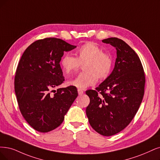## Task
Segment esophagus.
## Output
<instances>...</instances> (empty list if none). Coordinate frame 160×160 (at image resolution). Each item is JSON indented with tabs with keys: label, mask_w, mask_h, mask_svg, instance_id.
<instances>
[{
	"label": "esophagus",
	"mask_w": 160,
	"mask_h": 160,
	"mask_svg": "<svg viewBox=\"0 0 160 160\" xmlns=\"http://www.w3.org/2000/svg\"><path fill=\"white\" fill-rule=\"evenodd\" d=\"M78 95H80V96H82V94L84 93V92L82 91V90H80V89H78Z\"/></svg>",
	"instance_id": "obj_1"
}]
</instances>
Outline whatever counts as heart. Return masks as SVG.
Masks as SVG:
<instances>
[{
    "label": "heart",
    "mask_w": 160,
    "mask_h": 160,
    "mask_svg": "<svg viewBox=\"0 0 160 160\" xmlns=\"http://www.w3.org/2000/svg\"><path fill=\"white\" fill-rule=\"evenodd\" d=\"M76 58L67 54L61 61L64 72L70 73L78 70L80 64H84V72L80 73L76 78L68 81V84L79 89H86L96 84L98 77L106 78L109 75L113 61L111 57L98 46L93 43H87L76 51Z\"/></svg>",
    "instance_id": "heart-1"
}]
</instances>
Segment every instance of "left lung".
I'll return each instance as SVG.
<instances>
[{
	"label": "left lung",
	"instance_id": "obj_1",
	"mask_svg": "<svg viewBox=\"0 0 160 160\" xmlns=\"http://www.w3.org/2000/svg\"><path fill=\"white\" fill-rule=\"evenodd\" d=\"M102 42L116 49L115 67L96 90L86 91L90 102L86 112L91 127L109 137L128 126L137 113L144 93L145 75L138 56L125 41L110 38Z\"/></svg>",
	"mask_w": 160,
	"mask_h": 160
}]
</instances>
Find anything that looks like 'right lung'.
<instances>
[{"label": "right lung", "mask_w": 160, "mask_h": 160, "mask_svg": "<svg viewBox=\"0 0 160 160\" xmlns=\"http://www.w3.org/2000/svg\"><path fill=\"white\" fill-rule=\"evenodd\" d=\"M76 47L61 39L45 38L32 43L20 58L14 78L18 103L25 120L39 132L60 126L78 96L72 86L51 93L64 81L59 64L64 52Z\"/></svg>", "instance_id": "1"}]
</instances>
